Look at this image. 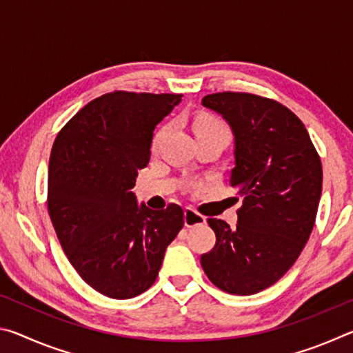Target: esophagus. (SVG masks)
I'll list each match as a JSON object with an SVG mask.
<instances>
[{"label": "esophagus", "instance_id": "34e87169", "mask_svg": "<svg viewBox=\"0 0 353 353\" xmlns=\"http://www.w3.org/2000/svg\"><path fill=\"white\" fill-rule=\"evenodd\" d=\"M183 219H185V227H194L199 224L205 223V216H202L191 207H187L183 212Z\"/></svg>", "mask_w": 353, "mask_h": 353}]
</instances>
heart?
Here are the masks:
<instances>
[{
	"mask_svg": "<svg viewBox=\"0 0 353 353\" xmlns=\"http://www.w3.org/2000/svg\"><path fill=\"white\" fill-rule=\"evenodd\" d=\"M214 128H224V124L219 121V119H214V118H210V117H202L199 119H196L194 123V130L196 134L202 132V130H208V129H214ZM166 128H160L157 132L154 134L152 137V141H151V148L152 149H157L160 140H162V137L165 134Z\"/></svg>",
	"mask_w": 353,
	"mask_h": 353,
	"instance_id": "heart-1",
	"label": "heart"
}]
</instances>
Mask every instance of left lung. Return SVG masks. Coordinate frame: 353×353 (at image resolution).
Wrapping results in <instances>:
<instances>
[{
  "label": "left lung",
  "mask_w": 353,
  "mask_h": 353,
  "mask_svg": "<svg viewBox=\"0 0 353 353\" xmlns=\"http://www.w3.org/2000/svg\"><path fill=\"white\" fill-rule=\"evenodd\" d=\"M202 105L221 113L234 132L229 182L243 205L236 229L207 219L216 243L201 265L219 290L255 294L282 279L305 248L321 199V159L303 123L277 101L223 92L207 94Z\"/></svg>",
  "instance_id": "8db88e82"
}]
</instances>
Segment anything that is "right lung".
<instances>
[{
    "label": "right lung",
    "instance_id": "right-lung-1",
    "mask_svg": "<svg viewBox=\"0 0 353 353\" xmlns=\"http://www.w3.org/2000/svg\"><path fill=\"white\" fill-rule=\"evenodd\" d=\"M182 94L117 90L93 99L57 134L48 212L65 255L85 283L112 299L151 288L183 210L139 207L132 193L151 157L152 132Z\"/></svg>",
    "mask_w": 353,
    "mask_h": 353
}]
</instances>
